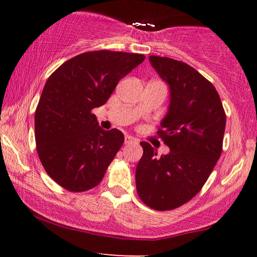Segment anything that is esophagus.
<instances>
[{
  "label": "esophagus",
  "mask_w": 257,
  "mask_h": 257,
  "mask_svg": "<svg viewBox=\"0 0 257 257\" xmlns=\"http://www.w3.org/2000/svg\"><path fill=\"white\" fill-rule=\"evenodd\" d=\"M137 142H138V140H137L135 137L128 136V135L125 136V144H131V143H137Z\"/></svg>",
  "instance_id": "esophagus-1"
}]
</instances>
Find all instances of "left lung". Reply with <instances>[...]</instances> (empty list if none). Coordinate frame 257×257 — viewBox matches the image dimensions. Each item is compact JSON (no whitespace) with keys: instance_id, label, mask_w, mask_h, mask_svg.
<instances>
[{"instance_id":"obj_1","label":"left lung","mask_w":257,"mask_h":257,"mask_svg":"<svg viewBox=\"0 0 257 257\" xmlns=\"http://www.w3.org/2000/svg\"><path fill=\"white\" fill-rule=\"evenodd\" d=\"M150 63L170 86V106L158 131L170 152L157 158L149 143H140L136 186L145 205L171 210L194 198L215 167L226 113L213 84L191 65L160 56H150Z\"/></svg>"}]
</instances>
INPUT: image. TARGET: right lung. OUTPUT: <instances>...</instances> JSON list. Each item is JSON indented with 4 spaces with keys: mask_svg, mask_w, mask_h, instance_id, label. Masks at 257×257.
Returning a JSON list of instances; mask_svg holds the SVG:
<instances>
[{
    "mask_svg": "<svg viewBox=\"0 0 257 257\" xmlns=\"http://www.w3.org/2000/svg\"><path fill=\"white\" fill-rule=\"evenodd\" d=\"M144 59L142 54L89 51L48 78L35 112V139L45 172L63 188L85 192L103 180L124 135L105 131L91 111L106 103L119 80Z\"/></svg>",
    "mask_w": 257,
    "mask_h": 257,
    "instance_id": "right-lung-1",
    "label": "right lung"
}]
</instances>
